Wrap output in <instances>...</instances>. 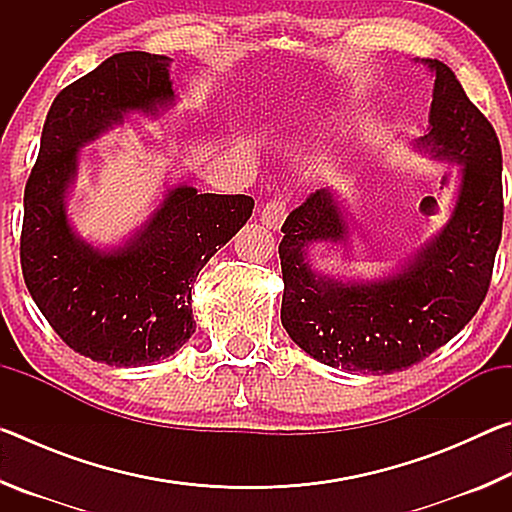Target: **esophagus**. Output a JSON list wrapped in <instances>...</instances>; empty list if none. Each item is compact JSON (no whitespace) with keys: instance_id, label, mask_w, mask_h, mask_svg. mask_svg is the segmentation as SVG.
Listing matches in <instances>:
<instances>
[{"instance_id":"obj_1","label":"esophagus","mask_w":512,"mask_h":512,"mask_svg":"<svg viewBox=\"0 0 512 512\" xmlns=\"http://www.w3.org/2000/svg\"><path fill=\"white\" fill-rule=\"evenodd\" d=\"M284 219H287V201H284V198H273V201H268L262 207V214H259V221L271 230H280Z\"/></svg>"}]
</instances>
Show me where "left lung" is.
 Here are the masks:
<instances>
[{
  "mask_svg": "<svg viewBox=\"0 0 512 512\" xmlns=\"http://www.w3.org/2000/svg\"><path fill=\"white\" fill-rule=\"evenodd\" d=\"M422 63L436 81L429 131L415 149L461 169L445 228L393 275L336 280L309 264L311 246H348L334 189H318L282 225V325L325 366L370 375L411 368L470 323L490 287L504 223L501 146L452 69L436 58Z\"/></svg>",
  "mask_w": 512,
  "mask_h": 512,
  "instance_id": "obj_1",
  "label": "left lung"
}]
</instances>
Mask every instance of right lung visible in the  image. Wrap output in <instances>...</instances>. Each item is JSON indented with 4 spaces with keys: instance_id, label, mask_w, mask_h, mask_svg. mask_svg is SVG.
Instances as JSON below:
<instances>
[{
    "instance_id": "right-lung-1",
    "label": "right lung",
    "mask_w": 512,
    "mask_h": 512,
    "mask_svg": "<svg viewBox=\"0 0 512 512\" xmlns=\"http://www.w3.org/2000/svg\"><path fill=\"white\" fill-rule=\"evenodd\" d=\"M171 58L124 51L58 94L24 189L20 262L47 323L74 352L117 368L158 363L194 334L198 271L253 214L250 196L167 187L160 205L124 244L97 248L76 235L67 192L81 146L133 112L160 117L176 103Z\"/></svg>"
}]
</instances>
